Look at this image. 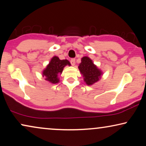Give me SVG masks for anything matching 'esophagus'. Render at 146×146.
Listing matches in <instances>:
<instances>
[{
    "mask_svg": "<svg viewBox=\"0 0 146 146\" xmlns=\"http://www.w3.org/2000/svg\"><path fill=\"white\" fill-rule=\"evenodd\" d=\"M70 63L71 64L72 66H74L75 65V59L74 58H72L70 60Z\"/></svg>",
    "mask_w": 146,
    "mask_h": 146,
    "instance_id": "esophagus-1",
    "label": "esophagus"
}]
</instances>
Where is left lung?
<instances>
[{"mask_svg":"<svg viewBox=\"0 0 146 146\" xmlns=\"http://www.w3.org/2000/svg\"><path fill=\"white\" fill-rule=\"evenodd\" d=\"M78 69L84 77V81L88 86H92L100 80L102 71L94 64L89 57L84 56L81 59Z\"/></svg>","mask_w":146,"mask_h":146,"instance_id":"left-lung-1","label":"left lung"}]
</instances>
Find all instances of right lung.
<instances>
[{
    "mask_svg": "<svg viewBox=\"0 0 146 146\" xmlns=\"http://www.w3.org/2000/svg\"><path fill=\"white\" fill-rule=\"evenodd\" d=\"M70 66V63L68 60H60L58 56H53L46 67L43 70L42 76L45 80L51 84H57L60 82L59 75L62 73L66 66Z\"/></svg>",
    "mask_w": 146,
    "mask_h": 146,
    "instance_id": "right-lung-1",
    "label": "right lung"
}]
</instances>
